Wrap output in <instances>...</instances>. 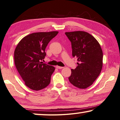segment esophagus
<instances>
[{
  "mask_svg": "<svg viewBox=\"0 0 120 120\" xmlns=\"http://www.w3.org/2000/svg\"><path fill=\"white\" fill-rule=\"evenodd\" d=\"M64 67H63V66H56V68L57 69H63Z\"/></svg>",
  "mask_w": 120,
  "mask_h": 120,
  "instance_id": "esophagus-1",
  "label": "esophagus"
}]
</instances>
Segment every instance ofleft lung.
Wrapping results in <instances>:
<instances>
[{
    "mask_svg": "<svg viewBox=\"0 0 120 120\" xmlns=\"http://www.w3.org/2000/svg\"><path fill=\"white\" fill-rule=\"evenodd\" d=\"M65 34L71 42L72 56L78 60V66L71 69L69 80L79 88H87L96 80L102 70L103 53L100 44L91 34L83 31Z\"/></svg>",
    "mask_w": 120,
    "mask_h": 120,
    "instance_id": "obj_1",
    "label": "left lung"
}]
</instances>
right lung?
I'll return each instance as SVG.
<instances>
[{
	"label": "right lung",
	"mask_w": 120,
	"mask_h": 120,
	"mask_svg": "<svg viewBox=\"0 0 120 120\" xmlns=\"http://www.w3.org/2000/svg\"><path fill=\"white\" fill-rule=\"evenodd\" d=\"M58 33L54 31L38 32L24 37L14 51V63L27 87L35 91L43 89L50 82L55 67L42 61L46 56L49 42Z\"/></svg>",
	"instance_id": "add662e5"
}]
</instances>
